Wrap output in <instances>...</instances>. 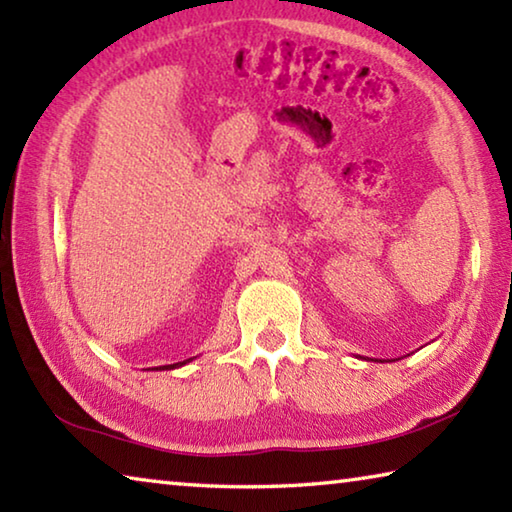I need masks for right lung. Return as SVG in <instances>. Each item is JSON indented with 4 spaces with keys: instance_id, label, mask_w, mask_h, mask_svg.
Wrapping results in <instances>:
<instances>
[{
    "instance_id": "add662e5",
    "label": "right lung",
    "mask_w": 512,
    "mask_h": 512,
    "mask_svg": "<svg viewBox=\"0 0 512 512\" xmlns=\"http://www.w3.org/2000/svg\"><path fill=\"white\" fill-rule=\"evenodd\" d=\"M192 359H187V361H178V363H171V366H160V370H173V368H180V366H185V363H189ZM158 370V368H155Z\"/></svg>"
}]
</instances>
